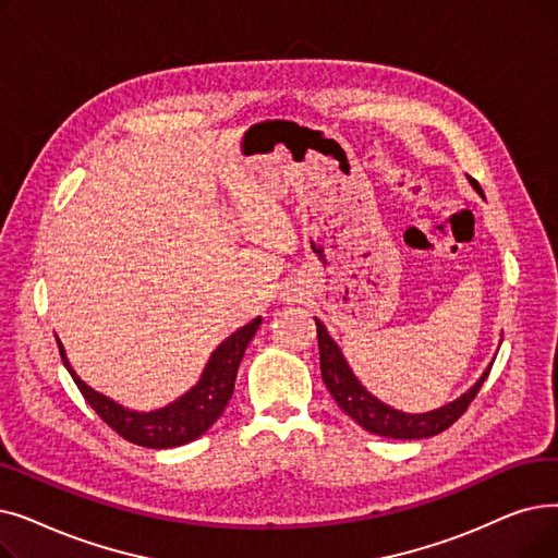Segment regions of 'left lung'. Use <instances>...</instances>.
Returning <instances> with one entry per match:
<instances>
[{"instance_id": "obj_1", "label": "left lung", "mask_w": 558, "mask_h": 558, "mask_svg": "<svg viewBox=\"0 0 558 558\" xmlns=\"http://www.w3.org/2000/svg\"><path fill=\"white\" fill-rule=\"evenodd\" d=\"M470 184L483 196V191L476 180L470 178ZM314 322H317L322 378L328 387V392L353 422H357L369 433L385 435V438L422 440V438H430V435H438V433L447 430L460 415L465 413L468 405L474 401L476 392L481 390L483 380L488 378V374L493 369V365H490L463 397H458L456 401H451L438 410H430V413H417V415L401 413V410H395L392 405H385L383 401H378L374 395H369L365 387L360 385V380L353 376V372L349 367V362L344 360L342 351H339L335 339L328 335L326 326L319 319H314Z\"/></svg>"}]
</instances>
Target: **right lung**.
Listing matches in <instances>:
<instances>
[{"label":"right lung","mask_w":558,"mask_h":558,"mask_svg":"<svg viewBox=\"0 0 558 558\" xmlns=\"http://www.w3.org/2000/svg\"><path fill=\"white\" fill-rule=\"evenodd\" d=\"M259 324L262 317L232 332L226 342H221L219 349L211 353L201 380L193 385L186 395L159 410H153V413H136V410L123 408L109 397L95 392L93 387H88L75 374V369L70 367L65 349L59 339L57 344L65 369L70 372L72 380L77 383L80 392L84 395L88 405L102 417V422H107L120 435V438L148 449H171L201 438V435L221 417L234 392L239 362L244 357L246 347L255 337Z\"/></svg>","instance_id":"add662e5"}]
</instances>
